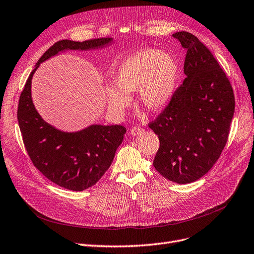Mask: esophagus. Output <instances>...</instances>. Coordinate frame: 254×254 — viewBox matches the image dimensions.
Returning <instances> with one entry per match:
<instances>
[{
    "label": "esophagus",
    "mask_w": 254,
    "mask_h": 254,
    "mask_svg": "<svg viewBox=\"0 0 254 254\" xmlns=\"http://www.w3.org/2000/svg\"><path fill=\"white\" fill-rule=\"evenodd\" d=\"M143 132H144V129L141 128V127H139V126H134L132 129L130 130L131 135H133V136L139 135V134H141Z\"/></svg>",
    "instance_id": "34e87169"
}]
</instances>
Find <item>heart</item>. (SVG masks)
<instances>
[{"label": "heart", "instance_id": "1", "mask_svg": "<svg viewBox=\"0 0 254 254\" xmlns=\"http://www.w3.org/2000/svg\"><path fill=\"white\" fill-rule=\"evenodd\" d=\"M179 78L176 59L155 49H146L125 58L111 74L115 86L105 88L109 109L121 111L130 101L128 94L138 89L144 108L157 111L166 107L175 93Z\"/></svg>", "mask_w": 254, "mask_h": 254}]
</instances>
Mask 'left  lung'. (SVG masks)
<instances>
[{
	"label": "left lung",
	"mask_w": 254,
	"mask_h": 254,
	"mask_svg": "<svg viewBox=\"0 0 254 254\" xmlns=\"http://www.w3.org/2000/svg\"><path fill=\"white\" fill-rule=\"evenodd\" d=\"M173 37L187 49V78L149 127L160 144L154 168L165 178L185 185L204 176L219 159L236 102L229 80L210 51L189 32Z\"/></svg>",
	"instance_id": "left-lung-1"
}]
</instances>
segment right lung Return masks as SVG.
I'll list each match as a JSON object with an SVG mask.
<instances>
[{
    "mask_svg": "<svg viewBox=\"0 0 254 254\" xmlns=\"http://www.w3.org/2000/svg\"><path fill=\"white\" fill-rule=\"evenodd\" d=\"M113 43V38L85 42L64 39L49 48L39 58L19 97L18 126L33 165L49 180L70 190L95 186L110 167L122 144L126 128L121 125H90L76 132H64L39 116L31 98L32 77L39 64L67 50H97Z\"/></svg>",
    "mask_w": 254,
    "mask_h": 254,
    "instance_id": "right-lung-1",
    "label": "right lung"
}]
</instances>
